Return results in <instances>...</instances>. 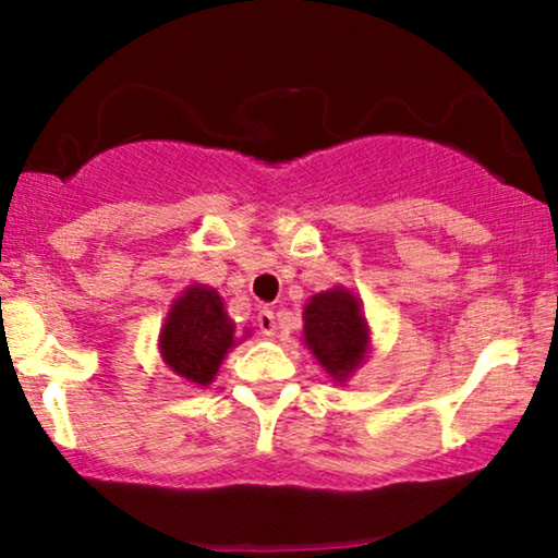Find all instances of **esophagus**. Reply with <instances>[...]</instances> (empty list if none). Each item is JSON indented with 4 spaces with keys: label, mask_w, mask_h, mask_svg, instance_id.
<instances>
[{
    "label": "esophagus",
    "mask_w": 558,
    "mask_h": 558,
    "mask_svg": "<svg viewBox=\"0 0 558 558\" xmlns=\"http://www.w3.org/2000/svg\"><path fill=\"white\" fill-rule=\"evenodd\" d=\"M256 325H258V332L264 335V338H274L277 335V319H274V312L271 310H262L256 317Z\"/></svg>",
    "instance_id": "1"
}]
</instances>
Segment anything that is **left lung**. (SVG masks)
<instances>
[{"mask_svg":"<svg viewBox=\"0 0 558 558\" xmlns=\"http://www.w3.org/2000/svg\"><path fill=\"white\" fill-rule=\"evenodd\" d=\"M304 345L332 380H348L368 355L371 327L363 304L345 287L319 292L302 312Z\"/></svg>","mask_w":558,"mask_h":558,"instance_id":"left-lung-1","label":"left lung"}]
</instances>
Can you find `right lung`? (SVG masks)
Masks as SVG:
<instances>
[{"instance_id": "obj_1", "label": "right lung", "mask_w": 558, "mask_h": 558, "mask_svg": "<svg viewBox=\"0 0 558 558\" xmlns=\"http://www.w3.org/2000/svg\"><path fill=\"white\" fill-rule=\"evenodd\" d=\"M233 345H239L233 319L216 289L203 284H190L172 302L159 332V355L190 386H210Z\"/></svg>"}]
</instances>
